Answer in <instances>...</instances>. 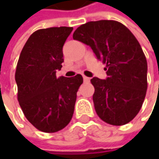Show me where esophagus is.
Instances as JSON below:
<instances>
[{
	"instance_id": "34e87169",
	"label": "esophagus",
	"mask_w": 159,
	"mask_h": 159,
	"mask_svg": "<svg viewBox=\"0 0 159 159\" xmlns=\"http://www.w3.org/2000/svg\"><path fill=\"white\" fill-rule=\"evenodd\" d=\"M83 80H84L85 82H89V81H90V79L87 76H83Z\"/></svg>"
}]
</instances>
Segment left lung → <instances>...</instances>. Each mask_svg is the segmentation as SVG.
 <instances>
[{"label": "left lung", "mask_w": 159, "mask_h": 159, "mask_svg": "<svg viewBox=\"0 0 159 159\" xmlns=\"http://www.w3.org/2000/svg\"><path fill=\"white\" fill-rule=\"evenodd\" d=\"M72 37L89 45L106 64V80H91L97 115L110 125L127 124L140 111L148 88L147 60L140 43L128 28L114 20L88 22Z\"/></svg>", "instance_id": "obj_1"}]
</instances>
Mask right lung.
Returning <instances> with one entry per match:
<instances>
[{"label": "right lung", "mask_w": 159, "mask_h": 159, "mask_svg": "<svg viewBox=\"0 0 159 159\" xmlns=\"http://www.w3.org/2000/svg\"><path fill=\"white\" fill-rule=\"evenodd\" d=\"M72 27L37 30L22 49L15 80L17 100L28 121L38 130L55 133L70 123L83 78H57L64 62L63 46Z\"/></svg>", "instance_id": "obj_1"}]
</instances>
